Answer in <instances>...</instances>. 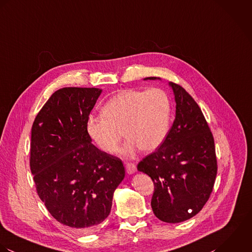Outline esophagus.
Instances as JSON below:
<instances>
[{
  "label": "esophagus",
  "mask_w": 252,
  "mask_h": 252,
  "mask_svg": "<svg viewBox=\"0 0 252 252\" xmlns=\"http://www.w3.org/2000/svg\"><path fill=\"white\" fill-rule=\"evenodd\" d=\"M126 170L128 174H132L136 171V165L132 162H126Z\"/></svg>",
  "instance_id": "34e87169"
}]
</instances>
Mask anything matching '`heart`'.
<instances>
[{"label":"heart","instance_id":"1","mask_svg":"<svg viewBox=\"0 0 252 252\" xmlns=\"http://www.w3.org/2000/svg\"><path fill=\"white\" fill-rule=\"evenodd\" d=\"M168 95L159 89L124 91L108 101L102 115L91 117L88 133L107 154L117 151L124 134L128 138L122 152L131 155L138 148L152 152L164 141L170 124Z\"/></svg>","mask_w":252,"mask_h":252}]
</instances>
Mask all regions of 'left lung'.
Here are the masks:
<instances>
[{"instance_id": "8db88e82", "label": "left lung", "mask_w": 252, "mask_h": 252, "mask_svg": "<svg viewBox=\"0 0 252 252\" xmlns=\"http://www.w3.org/2000/svg\"><path fill=\"white\" fill-rule=\"evenodd\" d=\"M169 87L176 102L175 120L161 145L137 169L154 182V214L163 222L179 223L199 213L208 201L217 160L213 135L201 108L181 86L170 82Z\"/></svg>"}]
</instances>
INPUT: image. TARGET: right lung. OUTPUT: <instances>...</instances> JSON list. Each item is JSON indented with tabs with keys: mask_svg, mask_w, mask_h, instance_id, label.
Masks as SVG:
<instances>
[{
	"mask_svg": "<svg viewBox=\"0 0 252 252\" xmlns=\"http://www.w3.org/2000/svg\"><path fill=\"white\" fill-rule=\"evenodd\" d=\"M102 93L95 88L56 91L31 130L30 168L51 216L71 229L94 232L109 215L125 178L122 160L101 151L88 133L89 116Z\"/></svg>",
	"mask_w": 252,
	"mask_h": 252,
	"instance_id": "add662e5",
	"label": "right lung"
}]
</instances>
